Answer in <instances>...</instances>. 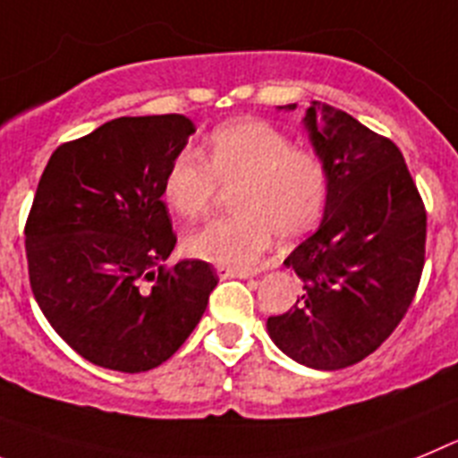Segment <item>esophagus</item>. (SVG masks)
<instances>
[{
  "instance_id": "esophagus-1",
  "label": "esophagus",
  "mask_w": 458,
  "mask_h": 458,
  "mask_svg": "<svg viewBox=\"0 0 458 458\" xmlns=\"http://www.w3.org/2000/svg\"><path fill=\"white\" fill-rule=\"evenodd\" d=\"M216 274H219L221 280H228V278H250V276H253V271L221 265V267H216Z\"/></svg>"
}]
</instances>
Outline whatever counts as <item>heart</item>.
<instances>
[{
  "label": "heart",
  "mask_w": 458,
  "mask_h": 458,
  "mask_svg": "<svg viewBox=\"0 0 458 458\" xmlns=\"http://www.w3.org/2000/svg\"><path fill=\"white\" fill-rule=\"evenodd\" d=\"M219 182L237 184L230 216H221L184 242L193 258L225 267L255 265L274 244L303 237L321 219L327 205V168L315 152L294 143L262 121L219 127L209 141V157L182 150L164 175L168 208L184 219L209 212Z\"/></svg>",
  "instance_id": "heart-1"
}]
</instances>
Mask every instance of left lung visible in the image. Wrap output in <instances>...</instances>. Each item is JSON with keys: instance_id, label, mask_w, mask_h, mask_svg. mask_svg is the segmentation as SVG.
I'll return each mask as SVG.
<instances>
[{"instance_id": "obj_1", "label": "left lung", "mask_w": 458, "mask_h": 458, "mask_svg": "<svg viewBox=\"0 0 458 458\" xmlns=\"http://www.w3.org/2000/svg\"><path fill=\"white\" fill-rule=\"evenodd\" d=\"M303 127L327 168V205L319 228L283 262L303 280V294L294 310L267 319V333L292 360L333 372L377 352L409 310L427 212L390 139L317 100Z\"/></svg>"}]
</instances>
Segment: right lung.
<instances>
[{"mask_svg": "<svg viewBox=\"0 0 458 458\" xmlns=\"http://www.w3.org/2000/svg\"><path fill=\"white\" fill-rule=\"evenodd\" d=\"M187 116H123L55 150L24 228L29 283L61 340L93 365L148 372L184 344L216 271L180 259L162 200Z\"/></svg>", "mask_w": 458, "mask_h": 458, "instance_id": "1", "label": "right lung"}]
</instances>
